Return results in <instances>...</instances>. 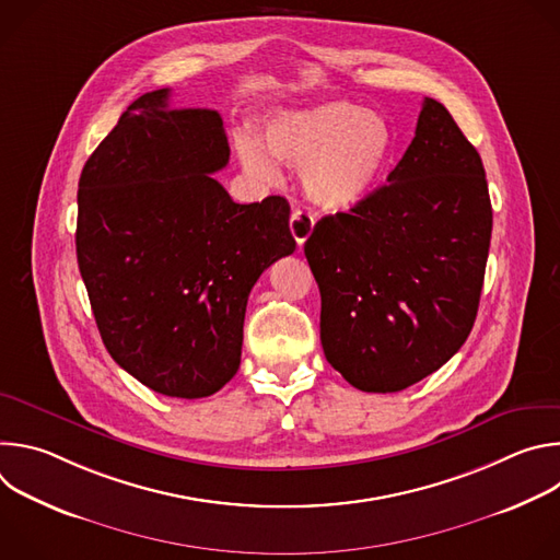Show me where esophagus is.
Listing matches in <instances>:
<instances>
[{
  "mask_svg": "<svg viewBox=\"0 0 560 560\" xmlns=\"http://www.w3.org/2000/svg\"><path fill=\"white\" fill-rule=\"evenodd\" d=\"M312 230H314V217L305 210H294L290 217V232L294 236V242L299 244V248L307 242Z\"/></svg>",
  "mask_w": 560,
  "mask_h": 560,
  "instance_id": "34e87169",
  "label": "esophagus"
}]
</instances>
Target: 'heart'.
I'll return each mask as SVG.
<instances>
[{"label":"heart","mask_w":560,"mask_h":560,"mask_svg":"<svg viewBox=\"0 0 560 560\" xmlns=\"http://www.w3.org/2000/svg\"><path fill=\"white\" fill-rule=\"evenodd\" d=\"M242 164L257 177L279 179L277 162L301 171L305 197L328 212H352L383 186L394 130L376 113L350 102H324L277 113L264 143L242 137Z\"/></svg>","instance_id":"obj_1"}]
</instances>
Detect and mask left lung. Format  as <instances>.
<instances>
[{
    "instance_id": "obj_1",
    "label": "left lung",
    "mask_w": 560,
    "mask_h": 560,
    "mask_svg": "<svg viewBox=\"0 0 560 560\" xmlns=\"http://www.w3.org/2000/svg\"><path fill=\"white\" fill-rule=\"evenodd\" d=\"M490 236L481 156L425 97L387 184L365 206L316 221L303 246L322 292L328 363L381 394L436 372L471 332Z\"/></svg>"
}]
</instances>
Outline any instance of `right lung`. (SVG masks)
Here are the masks:
<instances>
[{"instance_id":"1","label":"right lung","mask_w":560,"mask_h":560,"mask_svg":"<svg viewBox=\"0 0 560 560\" xmlns=\"http://www.w3.org/2000/svg\"><path fill=\"white\" fill-rule=\"evenodd\" d=\"M135 100L89 156L77 192V264L110 357L150 389L201 398L238 370L248 294L294 253L283 197L234 203L217 110Z\"/></svg>"}]
</instances>
